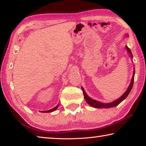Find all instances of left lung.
I'll return each instance as SVG.
<instances>
[{"label": "left lung", "instance_id": "8db88e82", "mask_svg": "<svg viewBox=\"0 0 146 146\" xmlns=\"http://www.w3.org/2000/svg\"><path fill=\"white\" fill-rule=\"evenodd\" d=\"M126 48L128 50V52L129 53V54H130V55H131V57H133L130 49H129L127 46H126ZM134 76H135V71L133 72V77H132L131 84H130V85H129L128 89H127V91L125 92H124V94L120 98H119L118 100L114 101V102H113L112 103H101V102H98V101L92 100V99L91 98H89L88 96H87V94L86 93V92H85V91H84V89H83V87H82V91H83V93H84V98H85V100H86V101L87 103H89L90 105L92 106V107H95V108H108L115 107V106L118 105L121 102H123V101L124 99H125L127 96H128V95L129 94V92H130L132 87H133V82H134Z\"/></svg>", "mask_w": 146, "mask_h": 146}]
</instances>
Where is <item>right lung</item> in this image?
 <instances>
[{"label":"right lung","mask_w":146,"mask_h":146,"mask_svg":"<svg viewBox=\"0 0 146 146\" xmlns=\"http://www.w3.org/2000/svg\"><path fill=\"white\" fill-rule=\"evenodd\" d=\"M58 107H59V104H58L56 107H54V108H52V109H50L49 110H46V111H41V112H43V113H45V112H53V111H54L57 109V108H58Z\"/></svg>","instance_id":"add662e5"}]
</instances>
